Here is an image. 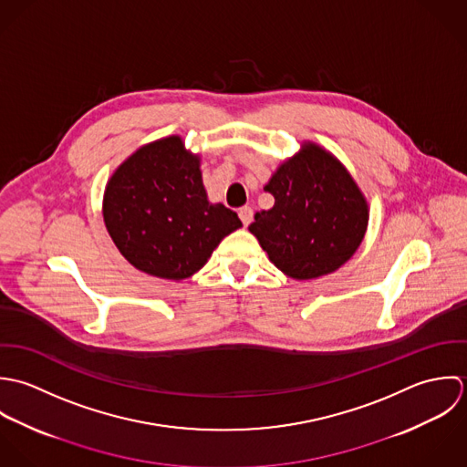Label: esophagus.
<instances>
[{
	"label": "esophagus",
	"instance_id": "34e87169",
	"mask_svg": "<svg viewBox=\"0 0 467 467\" xmlns=\"http://www.w3.org/2000/svg\"><path fill=\"white\" fill-rule=\"evenodd\" d=\"M238 214H240V220L244 222V225H245V227L253 222V216H254V213H253V209H251V207H242V209L238 211Z\"/></svg>",
	"mask_w": 467,
	"mask_h": 467
}]
</instances>
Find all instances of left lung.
Segmentation results:
<instances>
[{
    "label": "left lung",
    "instance_id": "left-lung-1",
    "mask_svg": "<svg viewBox=\"0 0 467 467\" xmlns=\"http://www.w3.org/2000/svg\"><path fill=\"white\" fill-rule=\"evenodd\" d=\"M269 211L254 214L249 231L269 260L294 280L337 271L361 245L368 203L347 168L327 150L303 142L267 182Z\"/></svg>",
    "mask_w": 467,
    "mask_h": 467
}]
</instances>
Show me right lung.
<instances>
[{"label": "right lung", "instance_id": "1", "mask_svg": "<svg viewBox=\"0 0 467 467\" xmlns=\"http://www.w3.org/2000/svg\"><path fill=\"white\" fill-rule=\"evenodd\" d=\"M102 216L120 254L162 280L192 276L242 227L234 211L207 200L200 157L179 135L139 148L115 170L104 189Z\"/></svg>", "mask_w": 467, "mask_h": 467}]
</instances>
